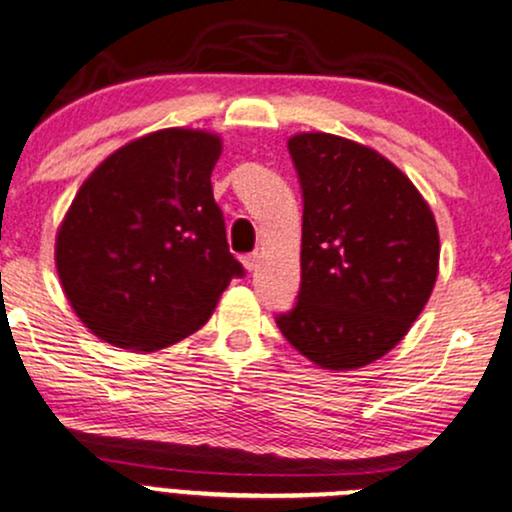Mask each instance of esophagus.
Wrapping results in <instances>:
<instances>
[{
    "label": "esophagus",
    "mask_w": 512,
    "mask_h": 512,
    "mask_svg": "<svg viewBox=\"0 0 512 512\" xmlns=\"http://www.w3.org/2000/svg\"><path fill=\"white\" fill-rule=\"evenodd\" d=\"M243 264L248 272H255V269L260 267V255H257V252H250V255L243 257Z\"/></svg>",
    "instance_id": "esophagus-1"
}]
</instances>
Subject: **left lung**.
Instances as JSON below:
<instances>
[{
    "mask_svg": "<svg viewBox=\"0 0 512 512\" xmlns=\"http://www.w3.org/2000/svg\"><path fill=\"white\" fill-rule=\"evenodd\" d=\"M303 195L301 291L276 325L327 370L385 356L438 276V226L402 170L334 134L289 139Z\"/></svg>",
    "mask_w": 512,
    "mask_h": 512,
    "instance_id": "obj_1",
    "label": "left lung"
}]
</instances>
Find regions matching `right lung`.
Here are the masks:
<instances>
[{
    "label": "right lung",
    "mask_w": 512,
    "mask_h": 512,
    "mask_svg": "<svg viewBox=\"0 0 512 512\" xmlns=\"http://www.w3.org/2000/svg\"><path fill=\"white\" fill-rule=\"evenodd\" d=\"M219 156L214 134L161 129L105 158L76 192L57 233V274L103 342L137 351L180 342L245 276L211 190Z\"/></svg>",
    "instance_id": "1"
}]
</instances>
